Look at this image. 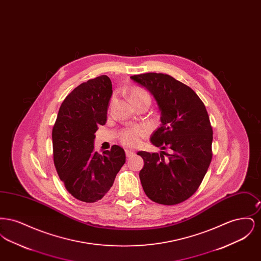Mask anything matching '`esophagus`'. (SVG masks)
<instances>
[{
	"mask_svg": "<svg viewBox=\"0 0 261 261\" xmlns=\"http://www.w3.org/2000/svg\"><path fill=\"white\" fill-rule=\"evenodd\" d=\"M125 153H126L127 158H131L135 154V152L133 150H130V149H125Z\"/></svg>",
	"mask_w": 261,
	"mask_h": 261,
	"instance_id": "34e87169",
	"label": "esophagus"
}]
</instances>
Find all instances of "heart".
<instances>
[{
  "label": "heart",
  "instance_id": "obj_1",
  "mask_svg": "<svg viewBox=\"0 0 261 261\" xmlns=\"http://www.w3.org/2000/svg\"><path fill=\"white\" fill-rule=\"evenodd\" d=\"M130 99L134 105L138 102L146 101L150 102V96L149 93L142 88L134 87L130 90ZM149 134V128L145 125H136L124 129L120 135L119 140L122 145L128 148H135L140 145L142 139Z\"/></svg>",
  "mask_w": 261,
  "mask_h": 261
}]
</instances>
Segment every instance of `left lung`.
Listing matches in <instances>:
<instances>
[{
    "mask_svg": "<svg viewBox=\"0 0 261 261\" xmlns=\"http://www.w3.org/2000/svg\"><path fill=\"white\" fill-rule=\"evenodd\" d=\"M130 78L149 90L162 114V125L150 137L161 153H137L144 160L139 173L143 189L156 203H181L197 192L212 160L208 113L195 91L170 75L149 72Z\"/></svg>",
    "mask_w": 261,
    "mask_h": 261,
    "instance_id": "obj_1",
    "label": "left lung"
}]
</instances>
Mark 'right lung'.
<instances>
[{"label": "right lung", "mask_w": 261, "mask_h": 261, "mask_svg": "<svg viewBox=\"0 0 261 261\" xmlns=\"http://www.w3.org/2000/svg\"><path fill=\"white\" fill-rule=\"evenodd\" d=\"M112 81L100 75L80 84L63 99L53 127L54 163L65 189L75 199L96 202L110 191L125 163L124 149L113 145L99 154L95 133L107 122Z\"/></svg>", "instance_id": "add662e5"}]
</instances>
